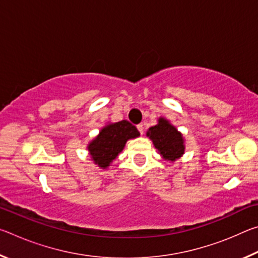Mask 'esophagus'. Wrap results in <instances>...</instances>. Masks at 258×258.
Listing matches in <instances>:
<instances>
[{"instance_id":"obj_1","label":"esophagus","mask_w":258,"mask_h":258,"mask_svg":"<svg viewBox=\"0 0 258 258\" xmlns=\"http://www.w3.org/2000/svg\"><path fill=\"white\" fill-rule=\"evenodd\" d=\"M138 130H139V132H140V134H143V125L142 124H139L138 126Z\"/></svg>"}]
</instances>
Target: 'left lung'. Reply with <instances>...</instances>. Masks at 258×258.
Returning a JSON list of instances; mask_svg holds the SVG:
<instances>
[{
  "label": "left lung",
  "mask_w": 258,
  "mask_h": 258,
  "mask_svg": "<svg viewBox=\"0 0 258 258\" xmlns=\"http://www.w3.org/2000/svg\"><path fill=\"white\" fill-rule=\"evenodd\" d=\"M157 121L158 123L147 131V137L154 143L161 158L174 163L184 155V138L168 119L159 117Z\"/></svg>",
  "instance_id": "1"
}]
</instances>
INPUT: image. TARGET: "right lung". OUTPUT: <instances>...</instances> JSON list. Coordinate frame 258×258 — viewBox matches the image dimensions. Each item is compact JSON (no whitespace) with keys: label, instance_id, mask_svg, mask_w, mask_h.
<instances>
[{"label":"right lung","instance_id":"1","mask_svg":"<svg viewBox=\"0 0 258 258\" xmlns=\"http://www.w3.org/2000/svg\"><path fill=\"white\" fill-rule=\"evenodd\" d=\"M140 137V132L128 120L108 123L87 145V150L95 165L107 169L123 151L126 142Z\"/></svg>","mask_w":258,"mask_h":258}]
</instances>
